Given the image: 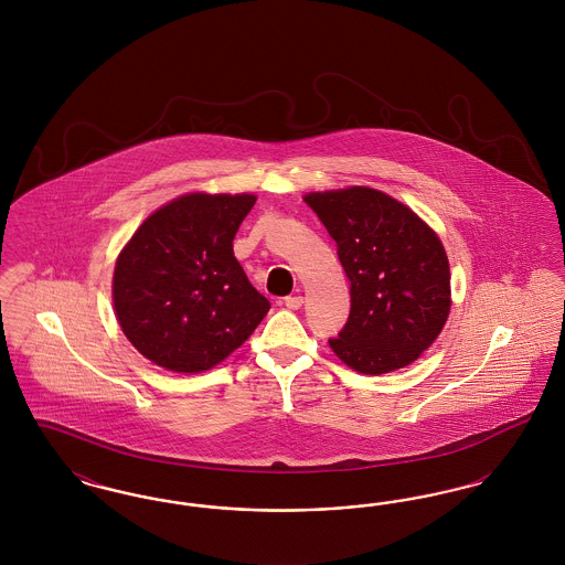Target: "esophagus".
Instances as JSON below:
<instances>
[{
    "label": "esophagus",
    "mask_w": 565,
    "mask_h": 565,
    "mask_svg": "<svg viewBox=\"0 0 565 565\" xmlns=\"http://www.w3.org/2000/svg\"><path fill=\"white\" fill-rule=\"evenodd\" d=\"M302 302H305V300H302V296H286V298H284V305H286L288 309H292V311L300 309V307H302Z\"/></svg>",
    "instance_id": "obj_1"
}]
</instances>
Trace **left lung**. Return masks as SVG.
I'll use <instances>...</instances> for the list:
<instances>
[{"mask_svg": "<svg viewBox=\"0 0 565 565\" xmlns=\"http://www.w3.org/2000/svg\"><path fill=\"white\" fill-rule=\"evenodd\" d=\"M305 203L337 243L351 311L332 351L358 373L383 375L428 350L447 322L451 273L430 226L379 190L311 192Z\"/></svg>", "mask_w": 565, "mask_h": 565, "instance_id": "1", "label": "left lung"}]
</instances>
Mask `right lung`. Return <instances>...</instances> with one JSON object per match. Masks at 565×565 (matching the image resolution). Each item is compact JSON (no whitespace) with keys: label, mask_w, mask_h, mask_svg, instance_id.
<instances>
[{"label":"right lung","mask_w":565,"mask_h":565,"mask_svg":"<svg viewBox=\"0 0 565 565\" xmlns=\"http://www.w3.org/2000/svg\"><path fill=\"white\" fill-rule=\"evenodd\" d=\"M254 194H184L150 215L120 252L114 309L135 350L173 373H201L237 350L270 302L233 239Z\"/></svg>","instance_id":"add662e5"}]
</instances>
